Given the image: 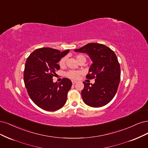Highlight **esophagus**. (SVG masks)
Instances as JSON below:
<instances>
[{
  "label": "esophagus",
  "mask_w": 148,
  "mask_h": 148,
  "mask_svg": "<svg viewBox=\"0 0 148 148\" xmlns=\"http://www.w3.org/2000/svg\"><path fill=\"white\" fill-rule=\"evenodd\" d=\"M72 83H73V84H75L77 83V82H76V81H75V80H72Z\"/></svg>",
  "instance_id": "esophagus-1"
}]
</instances>
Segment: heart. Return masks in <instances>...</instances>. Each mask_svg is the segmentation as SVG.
Returning <instances> with one entry per match:
<instances>
[{
	"label": "heart",
	"instance_id": "obj_1",
	"mask_svg": "<svg viewBox=\"0 0 148 148\" xmlns=\"http://www.w3.org/2000/svg\"><path fill=\"white\" fill-rule=\"evenodd\" d=\"M76 59H77V60L78 61V62L80 60H82V58H84L85 57L83 56V55H76ZM66 57H63L62 58L60 61H59V64L60 66H61V67H63V66H64L66 64ZM80 72L79 71H74V70H71L69 71H68V72L66 73V76H68V77L71 78V79H77L79 75L80 74Z\"/></svg>",
	"mask_w": 148,
	"mask_h": 148
}]
</instances>
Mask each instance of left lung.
Returning <instances> with one entry per match:
<instances>
[{
    "label": "left lung",
    "mask_w": 148,
    "mask_h": 148,
    "mask_svg": "<svg viewBox=\"0 0 148 148\" xmlns=\"http://www.w3.org/2000/svg\"><path fill=\"white\" fill-rule=\"evenodd\" d=\"M74 51L88 54L93 62L86 78L95 79V82L91 85L83 82L84 102L94 108L106 105L115 96L120 82L121 67L115 53L98 43H90Z\"/></svg>",
    "instance_id": "8db88e82"
}]
</instances>
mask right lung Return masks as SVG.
I'll return each instance as SVG.
<instances>
[{
  "instance_id": "1",
  "label": "right lung",
  "mask_w": 148,
  "mask_h": 148,
  "mask_svg": "<svg viewBox=\"0 0 148 148\" xmlns=\"http://www.w3.org/2000/svg\"><path fill=\"white\" fill-rule=\"evenodd\" d=\"M69 51L45 47L36 49L27 58L24 71L25 87L32 101L44 110H58L66 102L72 82L63 78L60 83H54L52 78L60 69L58 63Z\"/></svg>"
}]
</instances>
